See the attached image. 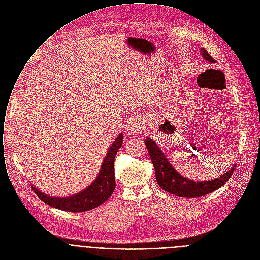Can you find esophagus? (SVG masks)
<instances>
[{"label":"esophagus","instance_id":"1","mask_svg":"<svg viewBox=\"0 0 260 260\" xmlns=\"http://www.w3.org/2000/svg\"><path fill=\"white\" fill-rule=\"evenodd\" d=\"M142 126H143V120L140 116H134L132 117L128 123H127V131L130 133V134H136L138 133L141 129H142Z\"/></svg>","mask_w":260,"mask_h":260}]
</instances>
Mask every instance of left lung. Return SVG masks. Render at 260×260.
Returning a JSON list of instances; mask_svg holds the SVG:
<instances>
[{"instance_id":"8db88e82","label":"left lung","mask_w":260,"mask_h":260,"mask_svg":"<svg viewBox=\"0 0 260 260\" xmlns=\"http://www.w3.org/2000/svg\"><path fill=\"white\" fill-rule=\"evenodd\" d=\"M201 54L206 61H208L211 64L216 63V61L208 54V52L204 48L201 49ZM144 143L148 150L150 160L153 164L155 178H157L158 184L167 192L175 196L196 198L208 194L221 187L232 176L236 168V165L234 164V166L231 167L229 171H226L224 174H221L217 178L196 182L178 173L176 169L172 166V164H170V162L167 160L160 146L150 137H146Z\"/></svg>"}]
</instances>
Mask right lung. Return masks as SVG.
I'll list each match as a JSON object with an SVG mask.
<instances>
[{"label": "right lung", "mask_w": 260, "mask_h": 260, "mask_svg": "<svg viewBox=\"0 0 260 260\" xmlns=\"http://www.w3.org/2000/svg\"><path fill=\"white\" fill-rule=\"evenodd\" d=\"M122 143L123 134L120 133L110 146L96 179L82 191L70 197H53L40 191L32 184L31 188L43 202L53 208L68 212L92 210L105 203L115 190V157Z\"/></svg>", "instance_id": "obj_1"}]
</instances>
